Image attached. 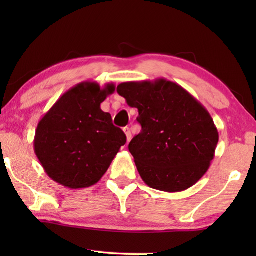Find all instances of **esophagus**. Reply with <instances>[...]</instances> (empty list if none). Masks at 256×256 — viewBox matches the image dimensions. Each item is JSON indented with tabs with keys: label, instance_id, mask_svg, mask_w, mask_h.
<instances>
[{
	"label": "esophagus",
	"instance_id": "esophagus-1",
	"mask_svg": "<svg viewBox=\"0 0 256 256\" xmlns=\"http://www.w3.org/2000/svg\"><path fill=\"white\" fill-rule=\"evenodd\" d=\"M124 134H126V136H127V141L129 142L132 140V132H130V129H129V127H124Z\"/></svg>",
	"mask_w": 256,
	"mask_h": 256
}]
</instances>
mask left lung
Wrapping results in <instances>:
<instances>
[{
	"label": "left lung",
	"mask_w": 256,
	"mask_h": 256,
	"mask_svg": "<svg viewBox=\"0 0 256 256\" xmlns=\"http://www.w3.org/2000/svg\"><path fill=\"white\" fill-rule=\"evenodd\" d=\"M118 93L138 110L142 130L128 148L143 182L164 192L194 186L208 172L219 141L208 110L166 79L122 82Z\"/></svg>",
	"instance_id": "1"
}]
</instances>
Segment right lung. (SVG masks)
Masks as SVG:
<instances>
[{"label":"right lung","mask_w":256,"mask_h":256,"mask_svg":"<svg viewBox=\"0 0 256 256\" xmlns=\"http://www.w3.org/2000/svg\"><path fill=\"white\" fill-rule=\"evenodd\" d=\"M115 90L85 82L62 94L37 126L34 148L48 176L68 188L96 184L127 138L100 104Z\"/></svg>","instance_id":"add662e5"}]
</instances>
